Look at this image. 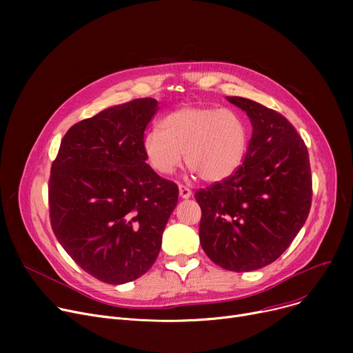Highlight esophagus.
Masks as SVG:
<instances>
[{
    "label": "esophagus",
    "instance_id": "1",
    "mask_svg": "<svg viewBox=\"0 0 353 353\" xmlns=\"http://www.w3.org/2000/svg\"><path fill=\"white\" fill-rule=\"evenodd\" d=\"M179 196L181 199H189V197H192V190L188 189V188H184V186H180L179 188Z\"/></svg>",
    "mask_w": 353,
    "mask_h": 353
}]
</instances>
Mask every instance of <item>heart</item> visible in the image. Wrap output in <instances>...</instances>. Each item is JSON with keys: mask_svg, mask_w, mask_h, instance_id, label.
Masks as SVG:
<instances>
[{"mask_svg": "<svg viewBox=\"0 0 353 353\" xmlns=\"http://www.w3.org/2000/svg\"><path fill=\"white\" fill-rule=\"evenodd\" d=\"M141 148L160 176L173 174L184 154L192 176L214 183L230 177L243 163L248 128L232 110L188 104L167 114L160 130L147 132Z\"/></svg>", "mask_w": 353, "mask_h": 353, "instance_id": "obj_1", "label": "heart"}]
</instances>
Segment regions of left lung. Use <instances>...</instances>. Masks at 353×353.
Masks as SVG:
<instances>
[{"mask_svg":"<svg viewBox=\"0 0 353 353\" xmlns=\"http://www.w3.org/2000/svg\"><path fill=\"white\" fill-rule=\"evenodd\" d=\"M252 137L243 164L226 180L196 193L200 245L220 268L250 272L270 265L293 242L310 210L307 148L277 111L243 97Z\"/></svg>","mask_w":353,"mask_h":353,"instance_id":"obj_1","label":"left lung"}]
</instances>
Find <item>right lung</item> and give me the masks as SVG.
I'll return each mask as SVG.
<instances>
[{"mask_svg": "<svg viewBox=\"0 0 353 353\" xmlns=\"http://www.w3.org/2000/svg\"><path fill=\"white\" fill-rule=\"evenodd\" d=\"M157 100L137 99L74 124L52 161L50 219L60 245L96 279L123 285L153 266L179 188L145 163Z\"/></svg>", "mask_w": 353, "mask_h": 353, "instance_id": "add662e5", "label": "right lung"}]
</instances>
